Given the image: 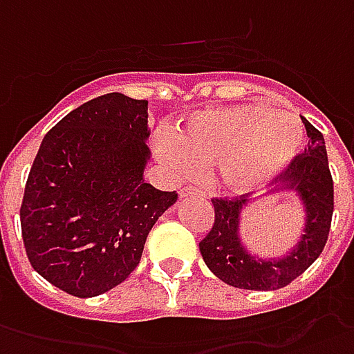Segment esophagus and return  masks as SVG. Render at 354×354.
Segmentation results:
<instances>
[{
  "label": "esophagus",
  "mask_w": 354,
  "mask_h": 354,
  "mask_svg": "<svg viewBox=\"0 0 354 354\" xmlns=\"http://www.w3.org/2000/svg\"><path fill=\"white\" fill-rule=\"evenodd\" d=\"M180 198H188V196H194V198H200V200H203L205 198V192H202L200 188L196 187H185L180 188Z\"/></svg>",
  "instance_id": "obj_1"
}]
</instances>
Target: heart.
Returning <instances> with one entry per match:
<instances>
[{
	"label": "heart",
	"instance_id": "1",
	"mask_svg": "<svg viewBox=\"0 0 354 354\" xmlns=\"http://www.w3.org/2000/svg\"><path fill=\"white\" fill-rule=\"evenodd\" d=\"M301 147V124L260 103L196 113L185 118L175 138L156 141L160 158L177 174L218 164L221 185L236 194L268 183Z\"/></svg>",
	"mask_w": 354,
	"mask_h": 354
}]
</instances>
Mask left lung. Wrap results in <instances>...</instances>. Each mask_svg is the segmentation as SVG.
<instances>
[{"label": "left lung", "mask_w": 354, "mask_h": 354, "mask_svg": "<svg viewBox=\"0 0 354 354\" xmlns=\"http://www.w3.org/2000/svg\"><path fill=\"white\" fill-rule=\"evenodd\" d=\"M301 122L308 131V149L296 154L279 177L300 192L308 213V224L298 247L286 259H254L241 247L237 223L241 205H245V194L236 198H211L215 221L207 236L200 241V252L209 270L228 285L247 290L283 288L306 272L326 245L334 213V180L322 133L306 118H301Z\"/></svg>", "instance_id": "obj_1"}]
</instances>
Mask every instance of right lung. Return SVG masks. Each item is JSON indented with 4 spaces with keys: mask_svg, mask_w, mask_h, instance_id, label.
Here are the masks:
<instances>
[{
    "mask_svg": "<svg viewBox=\"0 0 354 354\" xmlns=\"http://www.w3.org/2000/svg\"><path fill=\"white\" fill-rule=\"evenodd\" d=\"M145 100L111 92L82 103L43 139L20 226L41 277L77 298L120 285L177 192L143 180L151 133Z\"/></svg>",
    "mask_w": 354,
    "mask_h": 354,
    "instance_id": "obj_1",
    "label": "right lung"
}]
</instances>
